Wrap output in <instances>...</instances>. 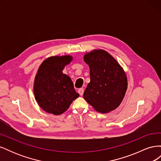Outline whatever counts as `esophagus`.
<instances>
[{
    "label": "esophagus",
    "instance_id": "obj_1",
    "mask_svg": "<svg viewBox=\"0 0 161 161\" xmlns=\"http://www.w3.org/2000/svg\"><path fill=\"white\" fill-rule=\"evenodd\" d=\"M78 92H79V93L80 94V96H82V95H83V92H84V89L82 88H80L79 89V91H78Z\"/></svg>",
    "mask_w": 161,
    "mask_h": 161
}]
</instances>
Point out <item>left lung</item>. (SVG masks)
I'll return each mask as SVG.
<instances>
[{"mask_svg": "<svg viewBox=\"0 0 161 161\" xmlns=\"http://www.w3.org/2000/svg\"><path fill=\"white\" fill-rule=\"evenodd\" d=\"M83 58L89 66L91 79L84 99L99 113L115 110L122 102L128 89L124 69L109 52L102 49L86 52Z\"/></svg>", "mask_w": 161, "mask_h": 161, "instance_id": "obj_1", "label": "left lung"}]
</instances>
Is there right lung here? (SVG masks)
Segmentation results:
<instances>
[{"label": "right lung", "instance_id": "add662e5", "mask_svg": "<svg viewBox=\"0 0 161 161\" xmlns=\"http://www.w3.org/2000/svg\"><path fill=\"white\" fill-rule=\"evenodd\" d=\"M72 60L70 55L53 56L46 58L39 66L33 82V93L39 106L48 114H63L79 97L70 77L62 72Z\"/></svg>", "mask_w": 161, "mask_h": 161}]
</instances>
